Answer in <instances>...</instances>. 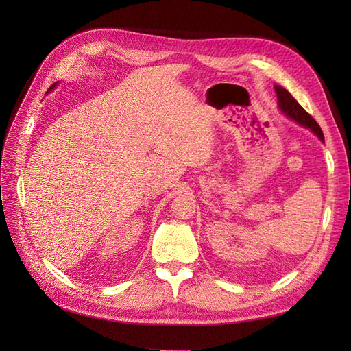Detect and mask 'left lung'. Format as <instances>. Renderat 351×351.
Wrapping results in <instances>:
<instances>
[{
	"instance_id": "left-lung-1",
	"label": "left lung",
	"mask_w": 351,
	"mask_h": 351,
	"mask_svg": "<svg viewBox=\"0 0 351 351\" xmlns=\"http://www.w3.org/2000/svg\"><path fill=\"white\" fill-rule=\"evenodd\" d=\"M274 88H275V93H277V98H278L280 111L284 115L289 117V119H291L293 121H295L297 124H300V125L306 127V129L312 130L317 137H319V141L325 142L324 133L321 130L319 124L313 120L312 115H309L302 108V105L291 97V93L287 89H284L282 86H278V84H275Z\"/></svg>"
}]
</instances>
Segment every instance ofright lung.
Instances as JSON below:
<instances>
[{
	"mask_svg": "<svg viewBox=\"0 0 351 351\" xmlns=\"http://www.w3.org/2000/svg\"><path fill=\"white\" fill-rule=\"evenodd\" d=\"M57 84H58V83H54V84H52V86H51V88H49V90H51V89H52V88H56V86H57Z\"/></svg>",
	"mask_w": 351,
	"mask_h": 351,
	"instance_id": "right-lung-1",
	"label": "right lung"
}]
</instances>
